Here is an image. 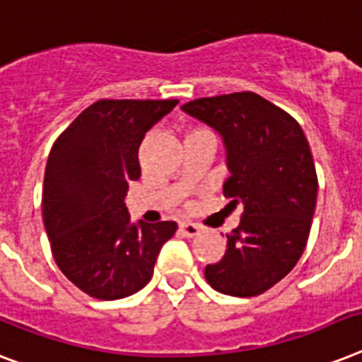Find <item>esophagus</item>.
Segmentation results:
<instances>
[{"label":"esophagus","instance_id":"34e87169","mask_svg":"<svg viewBox=\"0 0 362 362\" xmlns=\"http://www.w3.org/2000/svg\"><path fill=\"white\" fill-rule=\"evenodd\" d=\"M180 232L184 234V236L193 238V236H197L199 232H201V227H199V225H195V223L184 221V223H180Z\"/></svg>","mask_w":362,"mask_h":362}]
</instances>
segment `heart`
Instances as JSON below:
<instances>
[{"mask_svg": "<svg viewBox=\"0 0 362 362\" xmlns=\"http://www.w3.org/2000/svg\"><path fill=\"white\" fill-rule=\"evenodd\" d=\"M202 132H204V130H195L193 134H202Z\"/></svg>", "mask_w": 362, "mask_h": 362, "instance_id": "1", "label": "heart"}]
</instances>
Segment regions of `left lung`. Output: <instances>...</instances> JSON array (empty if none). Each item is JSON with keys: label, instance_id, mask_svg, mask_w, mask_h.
Segmentation results:
<instances>
[{"label": "left lung", "instance_id": "obj_1", "mask_svg": "<svg viewBox=\"0 0 362 362\" xmlns=\"http://www.w3.org/2000/svg\"><path fill=\"white\" fill-rule=\"evenodd\" d=\"M182 111L221 135L230 173L223 193L243 206L227 251L208 264L214 290L251 298L277 284L298 264L313 225L318 178L301 126L255 93L199 98Z\"/></svg>", "mask_w": 362, "mask_h": 362}]
</instances>
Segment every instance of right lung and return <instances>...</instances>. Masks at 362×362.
I'll use <instances>...</instances> for the list:
<instances>
[{
  "instance_id": "obj_1",
  "label": "right lung",
  "mask_w": 362,
  "mask_h": 362,
  "mask_svg": "<svg viewBox=\"0 0 362 362\" xmlns=\"http://www.w3.org/2000/svg\"><path fill=\"white\" fill-rule=\"evenodd\" d=\"M178 100H98L59 135L44 173L42 216L59 269L90 298L139 292L175 221L132 223L124 197L139 145Z\"/></svg>"
}]
</instances>
